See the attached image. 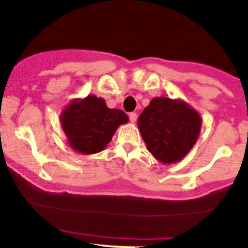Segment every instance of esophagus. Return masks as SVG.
I'll return each instance as SVG.
<instances>
[{"label": "esophagus", "mask_w": 248, "mask_h": 248, "mask_svg": "<svg viewBox=\"0 0 248 248\" xmlns=\"http://www.w3.org/2000/svg\"><path fill=\"white\" fill-rule=\"evenodd\" d=\"M129 120L134 124V122L138 120V114L136 113H129Z\"/></svg>", "instance_id": "34e87169"}]
</instances>
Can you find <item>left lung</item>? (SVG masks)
I'll return each mask as SVG.
<instances>
[{"label": "left lung", "instance_id": "left-lung-1", "mask_svg": "<svg viewBox=\"0 0 248 248\" xmlns=\"http://www.w3.org/2000/svg\"><path fill=\"white\" fill-rule=\"evenodd\" d=\"M138 127L147 149L163 164L182 161L198 140L202 118L182 99L156 96L139 116Z\"/></svg>", "mask_w": 248, "mask_h": 248}]
</instances>
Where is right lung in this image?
I'll return each mask as SVG.
<instances>
[{"label": "right lung", "instance_id": "add662e5", "mask_svg": "<svg viewBox=\"0 0 248 248\" xmlns=\"http://www.w3.org/2000/svg\"><path fill=\"white\" fill-rule=\"evenodd\" d=\"M66 141L73 150L92 155L104 150L120 124L128 122L124 110L108 108L102 98L73 99L59 115Z\"/></svg>", "mask_w": 248, "mask_h": 248}]
</instances>
